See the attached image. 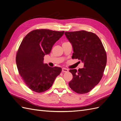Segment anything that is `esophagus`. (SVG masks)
Listing matches in <instances>:
<instances>
[{"instance_id":"esophagus-1","label":"esophagus","mask_w":121,"mask_h":121,"mask_svg":"<svg viewBox=\"0 0 121 121\" xmlns=\"http://www.w3.org/2000/svg\"><path fill=\"white\" fill-rule=\"evenodd\" d=\"M68 71H69V70L67 69H65V68L62 69V72L64 73H67V72H68Z\"/></svg>"}]
</instances>
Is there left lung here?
<instances>
[{"mask_svg":"<svg viewBox=\"0 0 121 121\" xmlns=\"http://www.w3.org/2000/svg\"><path fill=\"white\" fill-rule=\"evenodd\" d=\"M65 34L71 43L72 58L84 63V68L69 70L73 79L69 87L76 93H86L97 85L101 79L107 64V54L98 36L86 31L65 32Z\"/></svg>","mask_w":121,"mask_h":121,"instance_id":"obj_1","label":"left lung"}]
</instances>
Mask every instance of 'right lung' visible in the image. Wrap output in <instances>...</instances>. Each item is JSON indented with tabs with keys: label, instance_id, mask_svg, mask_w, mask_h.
I'll use <instances>...</instances> for the list:
<instances>
[{
	"label": "right lung",
	"instance_id": "add662e5",
	"mask_svg": "<svg viewBox=\"0 0 121 121\" xmlns=\"http://www.w3.org/2000/svg\"><path fill=\"white\" fill-rule=\"evenodd\" d=\"M65 31L40 29L30 32L21 42L16 56L18 71L27 86L36 92H43L52 86L61 68L43 63L44 56Z\"/></svg>",
	"mask_w": 121,
	"mask_h": 121
}]
</instances>
